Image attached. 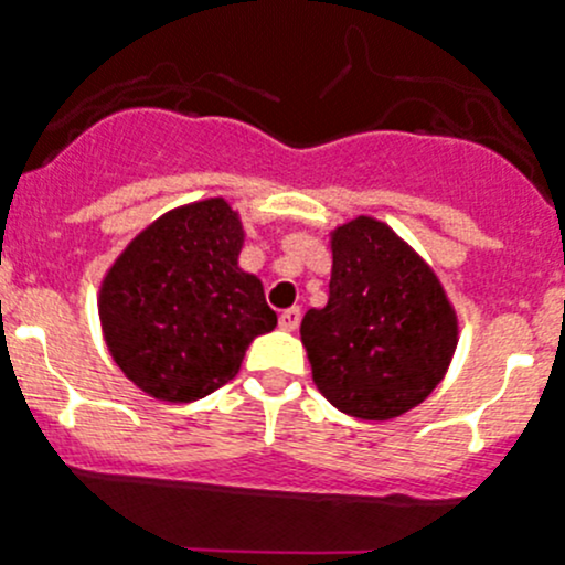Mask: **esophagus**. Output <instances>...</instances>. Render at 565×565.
Masks as SVG:
<instances>
[{
  "label": "esophagus",
  "instance_id": "esophagus-1",
  "mask_svg": "<svg viewBox=\"0 0 565 565\" xmlns=\"http://www.w3.org/2000/svg\"><path fill=\"white\" fill-rule=\"evenodd\" d=\"M299 321H301L299 307H288V310L280 312V329H285V331L299 329Z\"/></svg>",
  "mask_w": 565,
  "mask_h": 565
}]
</instances>
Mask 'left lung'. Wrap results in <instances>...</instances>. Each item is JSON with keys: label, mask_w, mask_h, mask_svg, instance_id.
Masks as SVG:
<instances>
[{"label": "left lung", "mask_w": 565, "mask_h": 565, "mask_svg": "<svg viewBox=\"0 0 565 565\" xmlns=\"http://www.w3.org/2000/svg\"><path fill=\"white\" fill-rule=\"evenodd\" d=\"M331 253L329 301L301 321L318 392L370 422L416 408L457 348V318L438 277L372 217L337 228Z\"/></svg>", "instance_id": "8db88e82"}]
</instances>
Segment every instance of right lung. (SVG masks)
I'll list each match as a JSON object with an SVG mask.
<instances>
[{
    "instance_id": "add662e5",
    "label": "right lung",
    "mask_w": 565,
    "mask_h": 565,
    "mask_svg": "<svg viewBox=\"0 0 565 565\" xmlns=\"http://www.w3.org/2000/svg\"><path fill=\"white\" fill-rule=\"evenodd\" d=\"M242 223L223 198L149 225L110 266L100 321L121 372L166 403L225 386L244 351L277 326L264 285L236 266Z\"/></svg>"
}]
</instances>
